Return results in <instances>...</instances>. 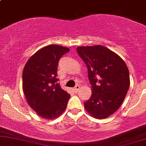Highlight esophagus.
I'll use <instances>...</instances> for the list:
<instances>
[{
	"instance_id": "esophagus-1",
	"label": "esophagus",
	"mask_w": 146,
	"mask_h": 146,
	"mask_svg": "<svg viewBox=\"0 0 146 146\" xmlns=\"http://www.w3.org/2000/svg\"><path fill=\"white\" fill-rule=\"evenodd\" d=\"M80 86H79V85H76V86H75L74 88H73V90H74V92L75 93H77V92L79 90V89H80Z\"/></svg>"
}]
</instances>
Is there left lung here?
<instances>
[{
    "instance_id": "obj_1",
    "label": "left lung",
    "mask_w": 146,
    "mask_h": 146,
    "mask_svg": "<svg viewBox=\"0 0 146 146\" xmlns=\"http://www.w3.org/2000/svg\"><path fill=\"white\" fill-rule=\"evenodd\" d=\"M77 51L88 68L91 97L84 103L90 115L104 119L116 112L130 87L129 71L118 55L101 45L79 46Z\"/></svg>"
}]
</instances>
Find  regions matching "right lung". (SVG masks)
<instances>
[{
    "label": "right lung",
    "mask_w": 146,
    "mask_h": 146,
    "mask_svg": "<svg viewBox=\"0 0 146 146\" xmlns=\"http://www.w3.org/2000/svg\"><path fill=\"white\" fill-rule=\"evenodd\" d=\"M68 48L51 44L29 58L23 72V89L28 104L42 118L51 119L64 111L70 95L62 89L57 78L61 57Z\"/></svg>",
    "instance_id": "right-lung-1"
}]
</instances>
